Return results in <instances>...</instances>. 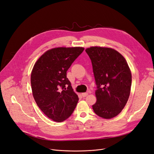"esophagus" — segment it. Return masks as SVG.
Returning <instances> with one entry per match:
<instances>
[{
	"mask_svg": "<svg viewBox=\"0 0 154 154\" xmlns=\"http://www.w3.org/2000/svg\"><path fill=\"white\" fill-rule=\"evenodd\" d=\"M87 95H88V93L87 92H84V93H82V96L83 97H86Z\"/></svg>",
	"mask_w": 154,
	"mask_h": 154,
	"instance_id": "esophagus-1",
	"label": "esophagus"
}]
</instances>
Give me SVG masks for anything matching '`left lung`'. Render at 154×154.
<instances>
[{
  "label": "left lung",
  "instance_id": "8db88e82",
  "mask_svg": "<svg viewBox=\"0 0 154 154\" xmlns=\"http://www.w3.org/2000/svg\"><path fill=\"white\" fill-rule=\"evenodd\" d=\"M85 51L91 60L97 85V100L92 105L93 110L102 118L112 119L127 103L131 89V71L123 56L112 48L92 46Z\"/></svg>",
  "mask_w": 154,
  "mask_h": 154
}]
</instances>
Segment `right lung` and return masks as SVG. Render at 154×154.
I'll return each instance as SVG.
<instances>
[{
    "label": "right lung",
    "instance_id": "1",
    "mask_svg": "<svg viewBox=\"0 0 154 154\" xmlns=\"http://www.w3.org/2000/svg\"><path fill=\"white\" fill-rule=\"evenodd\" d=\"M83 50L82 47L49 49L32 69V96L40 109L54 122L66 120L77 105L78 96L67 78V71Z\"/></svg>",
    "mask_w": 154,
    "mask_h": 154
}]
</instances>
